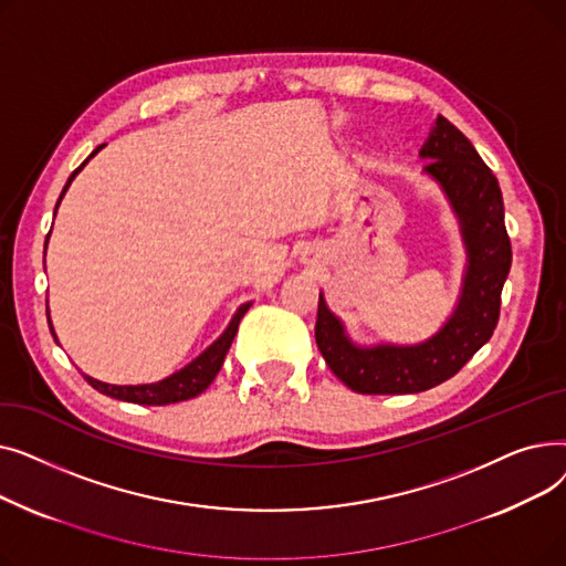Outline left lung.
I'll return each instance as SVG.
<instances>
[{"instance_id": "8db88e82", "label": "left lung", "mask_w": 566, "mask_h": 566, "mask_svg": "<svg viewBox=\"0 0 566 566\" xmlns=\"http://www.w3.org/2000/svg\"><path fill=\"white\" fill-rule=\"evenodd\" d=\"M422 174L448 197L465 248L459 301L440 331L420 344L353 342L344 321L318 293L316 344L333 374L360 395H415L452 378L493 335L500 293L512 268L497 178L470 139L436 116L420 148Z\"/></svg>"}]
</instances>
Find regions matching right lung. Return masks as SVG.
<instances>
[{
  "instance_id": "obj_1",
  "label": "right lung",
  "mask_w": 566,
  "mask_h": 566,
  "mask_svg": "<svg viewBox=\"0 0 566 566\" xmlns=\"http://www.w3.org/2000/svg\"><path fill=\"white\" fill-rule=\"evenodd\" d=\"M105 144H101L96 151L88 156L71 176H69V184L64 186V190H62V195H59V199H56V206H54V216H56V208H59V203H62V199H64V195H66V190L71 188V184H73V178L82 171V167L92 160L101 148H103ZM52 231V229H50ZM48 238H50V233H48ZM48 238H45V248H48ZM252 307V303H243L241 307L235 310V314L231 316V321H229V325L224 328V333L208 346L206 350H201L197 358L192 360V363H188L184 369H178V371H174L171 376H167V378H163V380H158V382H142V385H112V382H103V380H98V378H92V376H86L84 374V378H86V382L92 385L94 390H98L101 395H107V397H112V399H122V401H130V403H139V406H167V403H178V401H186V399H192V397H197V395H201L208 385L213 382V378L218 376V371H220V367H222V363H224V358H227V353H229V346H231V342H233V337H235V333H238V323H241V318L245 316V312ZM48 323H50V333H52V337H54V342H59L56 339V333H54V328H52V321H50V312H48Z\"/></svg>"
}]
</instances>
